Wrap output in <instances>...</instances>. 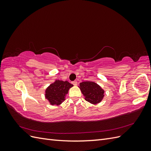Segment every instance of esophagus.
Segmentation results:
<instances>
[{
  "mask_svg": "<svg viewBox=\"0 0 151 151\" xmlns=\"http://www.w3.org/2000/svg\"><path fill=\"white\" fill-rule=\"evenodd\" d=\"M72 84H74V86H77V82L76 81H72Z\"/></svg>",
  "mask_w": 151,
  "mask_h": 151,
  "instance_id": "esophagus-1",
  "label": "esophagus"
}]
</instances>
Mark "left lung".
<instances>
[{
    "mask_svg": "<svg viewBox=\"0 0 151 151\" xmlns=\"http://www.w3.org/2000/svg\"><path fill=\"white\" fill-rule=\"evenodd\" d=\"M79 88L86 101L92 104L99 103L104 97V90L94 82H83L80 83Z\"/></svg>",
    "mask_w": 151,
    "mask_h": 151,
    "instance_id": "obj_1",
    "label": "left lung"
}]
</instances>
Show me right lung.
Here are the masks:
<instances>
[{
  "label": "right lung",
  "instance_id": "add662e5",
  "mask_svg": "<svg viewBox=\"0 0 151 151\" xmlns=\"http://www.w3.org/2000/svg\"><path fill=\"white\" fill-rule=\"evenodd\" d=\"M73 85L68 81H56L45 91V97L52 105H59L65 100V95Z\"/></svg>",
  "mask_w": 151,
  "mask_h": 151
}]
</instances>
